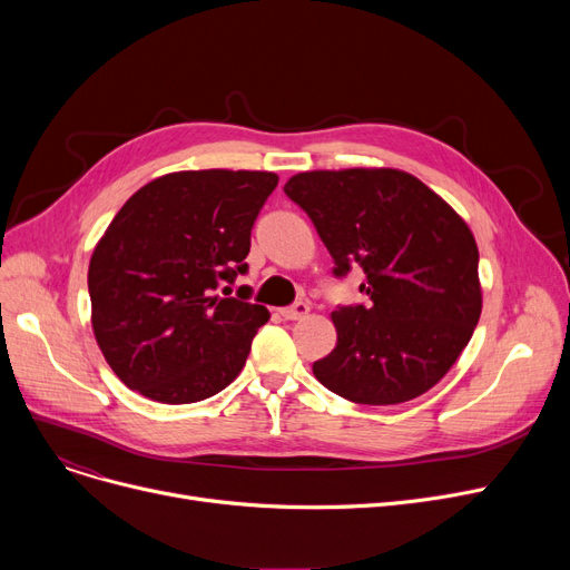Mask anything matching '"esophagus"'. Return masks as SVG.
<instances>
[{
  "mask_svg": "<svg viewBox=\"0 0 570 570\" xmlns=\"http://www.w3.org/2000/svg\"><path fill=\"white\" fill-rule=\"evenodd\" d=\"M279 314H282L286 321H301V318H305V316L309 314V305L301 301V303H295V305H291V307L279 309Z\"/></svg>",
  "mask_w": 570,
  "mask_h": 570,
  "instance_id": "1",
  "label": "esophagus"
}]
</instances>
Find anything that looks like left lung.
Here are the masks:
<instances>
[{"instance_id": "8db88e82", "label": "left lung", "mask_w": 570, "mask_h": 570, "mask_svg": "<svg viewBox=\"0 0 570 570\" xmlns=\"http://www.w3.org/2000/svg\"><path fill=\"white\" fill-rule=\"evenodd\" d=\"M286 196L312 219L335 277L357 263L365 305L337 307V346L314 376L355 404H402L455 365L483 309L478 247L464 219L395 168L297 173Z\"/></svg>"}]
</instances>
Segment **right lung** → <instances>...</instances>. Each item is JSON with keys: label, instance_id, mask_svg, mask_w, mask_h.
Segmentation results:
<instances>
[{"label": "right lung", "instance_id": "add662e5", "mask_svg": "<svg viewBox=\"0 0 570 570\" xmlns=\"http://www.w3.org/2000/svg\"><path fill=\"white\" fill-rule=\"evenodd\" d=\"M279 177L179 170L140 187L89 261L92 327L110 370L164 404L217 395L243 372L269 312L213 295L247 273L252 228Z\"/></svg>", "mask_w": 570, "mask_h": 570}]
</instances>
